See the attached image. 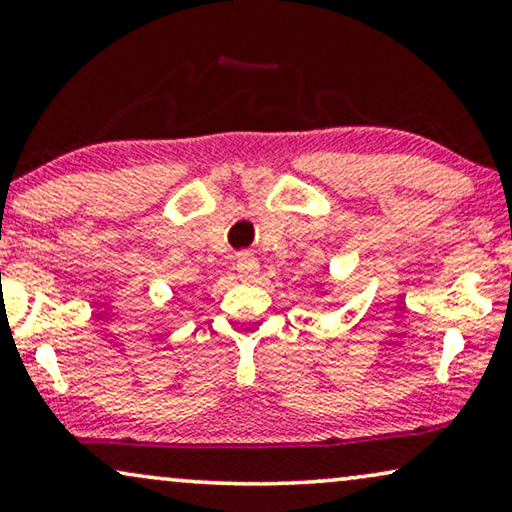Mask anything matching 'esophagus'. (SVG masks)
Here are the masks:
<instances>
[{
    "label": "esophagus",
    "instance_id": "1",
    "mask_svg": "<svg viewBox=\"0 0 512 512\" xmlns=\"http://www.w3.org/2000/svg\"><path fill=\"white\" fill-rule=\"evenodd\" d=\"M236 273L243 280H253L259 273V262L255 259L253 253H239L236 257Z\"/></svg>",
    "mask_w": 512,
    "mask_h": 512
}]
</instances>
